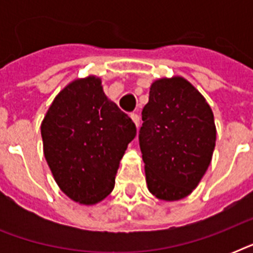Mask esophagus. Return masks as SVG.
<instances>
[{
    "mask_svg": "<svg viewBox=\"0 0 253 253\" xmlns=\"http://www.w3.org/2000/svg\"><path fill=\"white\" fill-rule=\"evenodd\" d=\"M131 119L134 121L135 126H136L139 128V126H140V117H139V115L136 114V113H132V114H131Z\"/></svg>",
    "mask_w": 253,
    "mask_h": 253,
    "instance_id": "1",
    "label": "esophagus"
}]
</instances>
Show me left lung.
<instances>
[{
	"mask_svg": "<svg viewBox=\"0 0 253 253\" xmlns=\"http://www.w3.org/2000/svg\"><path fill=\"white\" fill-rule=\"evenodd\" d=\"M142 119L139 144L148 190L159 200H182L211 162L216 139L211 107L184 77L159 79Z\"/></svg>",
	"mask_w": 253,
	"mask_h": 253,
	"instance_id": "1",
	"label": "left lung"
}]
</instances>
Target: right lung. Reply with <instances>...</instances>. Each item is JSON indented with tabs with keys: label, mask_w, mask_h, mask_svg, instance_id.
<instances>
[{
	"label": "right lung",
	"mask_w": 253,
	"mask_h": 253,
	"mask_svg": "<svg viewBox=\"0 0 253 253\" xmlns=\"http://www.w3.org/2000/svg\"><path fill=\"white\" fill-rule=\"evenodd\" d=\"M41 131L56 184L81 205L110 194L119 162L136 135L134 122L107 98L95 76L69 83L51 103Z\"/></svg>",
	"instance_id": "obj_1"
}]
</instances>
